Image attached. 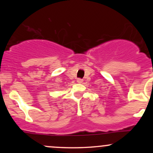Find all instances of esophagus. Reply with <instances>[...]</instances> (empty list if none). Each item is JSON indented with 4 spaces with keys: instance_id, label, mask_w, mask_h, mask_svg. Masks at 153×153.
I'll return each instance as SVG.
<instances>
[{
    "instance_id": "obj_1",
    "label": "esophagus",
    "mask_w": 153,
    "mask_h": 153,
    "mask_svg": "<svg viewBox=\"0 0 153 153\" xmlns=\"http://www.w3.org/2000/svg\"><path fill=\"white\" fill-rule=\"evenodd\" d=\"M77 82H78V83H81V82H82V79L78 78V80H77Z\"/></svg>"
}]
</instances>
